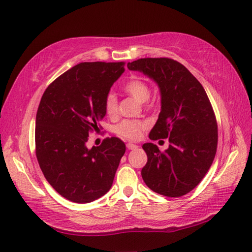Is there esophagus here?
Segmentation results:
<instances>
[{
    "instance_id": "esophagus-1",
    "label": "esophagus",
    "mask_w": 252,
    "mask_h": 252,
    "mask_svg": "<svg viewBox=\"0 0 252 252\" xmlns=\"http://www.w3.org/2000/svg\"><path fill=\"white\" fill-rule=\"evenodd\" d=\"M126 147H127V149H130V151H133V149H136L138 146L136 145V144L127 143V144H126Z\"/></svg>"
}]
</instances>
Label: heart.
<instances>
[{
	"label": "heart",
	"mask_w": 252,
	"mask_h": 252,
	"mask_svg": "<svg viewBox=\"0 0 252 252\" xmlns=\"http://www.w3.org/2000/svg\"><path fill=\"white\" fill-rule=\"evenodd\" d=\"M123 90L135 98L140 103H145L151 96V87L144 81L143 79L134 77L129 80L125 85ZM105 110L107 115L114 117L118 114V99L114 93L107 94L105 98ZM146 126V122L140 120H123L119 125L115 126V132L118 135L129 138V140H135L141 135V132Z\"/></svg>",
	"instance_id": "heart-1"
}]
</instances>
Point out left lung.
Here are the masks:
<instances>
[{"label": "left lung", "instance_id": "obj_1", "mask_svg": "<svg viewBox=\"0 0 252 252\" xmlns=\"http://www.w3.org/2000/svg\"><path fill=\"white\" fill-rule=\"evenodd\" d=\"M157 83L161 110L149 138H169V148L145 143V184L157 194L181 197L200 183L215 159L218 125L210 100L189 69L170 58H141L127 63Z\"/></svg>", "mask_w": 252, "mask_h": 252}]
</instances>
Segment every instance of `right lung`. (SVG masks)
<instances>
[{"mask_svg": "<svg viewBox=\"0 0 252 252\" xmlns=\"http://www.w3.org/2000/svg\"><path fill=\"white\" fill-rule=\"evenodd\" d=\"M125 63H81L52 82L35 118V154L45 179L77 203L98 199L110 189L126 145L106 138L87 147L89 134L106 116L105 98Z\"/></svg>", "mask_w": 252, "mask_h": 252, "instance_id": "obj_1", "label": "right lung"}]
</instances>
